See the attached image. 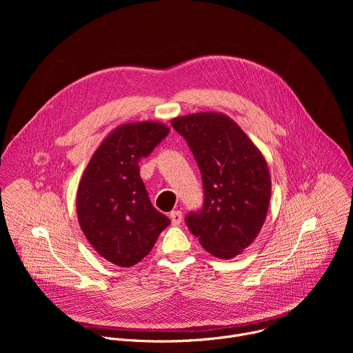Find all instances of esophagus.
<instances>
[{"instance_id": "esophagus-1", "label": "esophagus", "mask_w": 353, "mask_h": 353, "mask_svg": "<svg viewBox=\"0 0 353 353\" xmlns=\"http://www.w3.org/2000/svg\"><path fill=\"white\" fill-rule=\"evenodd\" d=\"M181 219H183V214L180 211H172L170 212V221H172L173 226H179L181 223Z\"/></svg>"}]
</instances>
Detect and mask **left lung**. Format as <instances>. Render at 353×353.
<instances>
[{
  "mask_svg": "<svg viewBox=\"0 0 353 353\" xmlns=\"http://www.w3.org/2000/svg\"><path fill=\"white\" fill-rule=\"evenodd\" d=\"M203 176L205 198L185 223L210 254L230 260L259 236L270 207L271 174L261 150L225 113L174 117Z\"/></svg>",
  "mask_w": 353,
  "mask_h": 353,
  "instance_id": "1",
  "label": "left lung"
}]
</instances>
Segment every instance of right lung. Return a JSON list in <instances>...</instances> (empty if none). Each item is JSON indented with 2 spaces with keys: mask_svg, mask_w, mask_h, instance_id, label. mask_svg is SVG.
I'll list each match as a JSON object with an SVG mask.
<instances>
[{
  "mask_svg": "<svg viewBox=\"0 0 353 353\" xmlns=\"http://www.w3.org/2000/svg\"><path fill=\"white\" fill-rule=\"evenodd\" d=\"M169 131L166 124L149 120L116 127L79 180V226L96 253L117 267L138 264L170 223L150 204L138 166Z\"/></svg>",
  "mask_w": 353,
  "mask_h": 353,
  "instance_id": "obj_1",
  "label": "right lung"
}]
</instances>
